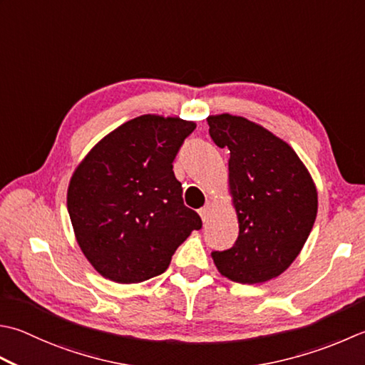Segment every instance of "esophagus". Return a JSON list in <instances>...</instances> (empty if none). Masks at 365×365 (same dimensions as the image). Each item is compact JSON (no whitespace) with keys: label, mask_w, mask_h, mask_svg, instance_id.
<instances>
[{"label":"esophagus","mask_w":365,"mask_h":365,"mask_svg":"<svg viewBox=\"0 0 365 365\" xmlns=\"http://www.w3.org/2000/svg\"><path fill=\"white\" fill-rule=\"evenodd\" d=\"M197 212H199V215H201L202 221H207V220H209V217H210V213H212V207L207 204V205L202 207V209H199Z\"/></svg>","instance_id":"1"}]
</instances>
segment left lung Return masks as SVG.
Wrapping results in <instances>:
<instances>
[{"mask_svg":"<svg viewBox=\"0 0 365 365\" xmlns=\"http://www.w3.org/2000/svg\"><path fill=\"white\" fill-rule=\"evenodd\" d=\"M209 134L230 150V191L239 220L232 248L212 252L218 272L232 282L272 280L301 253L315 223L313 178L287 142L244 117H207Z\"/></svg>","mask_w":365,"mask_h":365,"instance_id":"1","label":"left lung"}]
</instances>
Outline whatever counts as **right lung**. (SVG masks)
Segmentation results:
<instances>
[{
  "mask_svg": "<svg viewBox=\"0 0 365 365\" xmlns=\"http://www.w3.org/2000/svg\"><path fill=\"white\" fill-rule=\"evenodd\" d=\"M195 121L135 117L93 147L68 187L77 244L96 272L117 283L163 274L202 221L182 199L173 161Z\"/></svg>",
  "mask_w": 365,
  "mask_h": 365,
  "instance_id": "obj_1",
  "label": "right lung"
}]
</instances>
